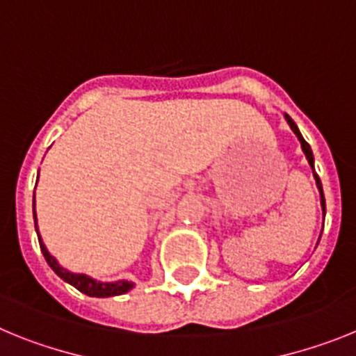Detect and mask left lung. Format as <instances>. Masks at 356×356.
<instances>
[{
	"label": "left lung",
	"mask_w": 356,
	"mask_h": 356,
	"mask_svg": "<svg viewBox=\"0 0 356 356\" xmlns=\"http://www.w3.org/2000/svg\"><path fill=\"white\" fill-rule=\"evenodd\" d=\"M285 118H286V122H289L290 129H292V131H293V134L298 136V140L301 141V148H302V152H305V156H307V159H308V163H310L312 170H314V177H315V182H317V188H319V193H321V206H323V211H324V215H326V200H324V193H323V184H321V179H319V175L315 174V168H314V154H312V148H310V145H308L307 141H305V138H302V136H301V132H299L298 125H296V123H293V120L290 118L289 114H285Z\"/></svg>",
	"instance_id": "1"
}]
</instances>
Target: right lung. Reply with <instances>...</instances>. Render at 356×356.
<instances>
[{"mask_svg": "<svg viewBox=\"0 0 356 356\" xmlns=\"http://www.w3.org/2000/svg\"><path fill=\"white\" fill-rule=\"evenodd\" d=\"M33 220H35V231H37V238H39V245H41L42 256H44V259L48 261L49 267L54 268V272L60 277V280H64L66 283L73 285L76 290L86 293V296H91V298H111V296H122V293L129 292V290L134 286L132 281L120 280V281H113V283H104V281H97V280H92V277L86 276V274H75V272H70L64 267H60L57 259L48 252V249H46V245L41 240L39 229H37L35 197H33Z\"/></svg>", "mask_w": 356, "mask_h": 356, "instance_id": "1", "label": "right lung"}]
</instances>
